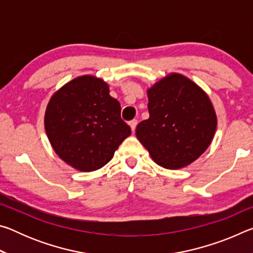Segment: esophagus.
Segmentation results:
<instances>
[{
    "label": "esophagus",
    "mask_w": 253,
    "mask_h": 253,
    "mask_svg": "<svg viewBox=\"0 0 253 253\" xmlns=\"http://www.w3.org/2000/svg\"><path fill=\"white\" fill-rule=\"evenodd\" d=\"M137 123H138V122H137L136 119H132V121H130V122H129V126H130V128H131V130H132V131H135V129H136V126H137Z\"/></svg>",
    "instance_id": "1"
}]
</instances>
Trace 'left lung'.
I'll return each instance as SVG.
<instances>
[{"label":"left lung","mask_w":253,"mask_h":253,"mask_svg":"<svg viewBox=\"0 0 253 253\" xmlns=\"http://www.w3.org/2000/svg\"><path fill=\"white\" fill-rule=\"evenodd\" d=\"M149 118L136 136L162 168L190 165L211 144L216 115L207 93L186 77L170 74L147 90Z\"/></svg>","instance_id":"obj_1"}]
</instances>
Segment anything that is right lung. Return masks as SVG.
I'll list each match as a JSON object with an SVG mask.
<instances>
[{
    "label": "right lung",
    "mask_w": 253,
    "mask_h": 253,
    "mask_svg": "<svg viewBox=\"0 0 253 253\" xmlns=\"http://www.w3.org/2000/svg\"><path fill=\"white\" fill-rule=\"evenodd\" d=\"M121 109L104 80L78 77L51 97L44 115L46 136L68 165L81 172L99 169L131 134Z\"/></svg>",
    "instance_id": "1"
}]
</instances>
